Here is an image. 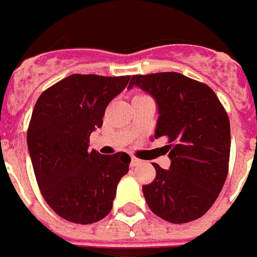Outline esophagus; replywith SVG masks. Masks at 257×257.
I'll list each match as a JSON object with an SVG mask.
<instances>
[{
    "instance_id": "obj_1",
    "label": "esophagus",
    "mask_w": 257,
    "mask_h": 257,
    "mask_svg": "<svg viewBox=\"0 0 257 257\" xmlns=\"http://www.w3.org/2000/svg\"><path fill=\"white\" fill-rule=\"evenodd\" d=\"M141 163V161L140 159H137V158H132V162H130V166L134 167V166H138Z\"/></svg>"
}]
</instances>
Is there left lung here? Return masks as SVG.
Instances as JSON below:
<instances>
[{"label": "left lung", "instance_id": "left-lung-1", "mask_svg": "<svg viewBox=\"0 0 257 257\" xmlns=\"http://www.w3.org/2000/svg\"><path fill=\"white\" fill-rule=\"evenodd\" d=\"M158 102L155 138L166 137L172 165L152 163L156 177L144 185L149 209L161 219L181 224L202 217L217 199L228 174L230 120L214 91L176 72L132 76Z\"/></svg>", "mask_w": 257, "mask_h": 257}]
</instances>
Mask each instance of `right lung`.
Returning a JSON list of instances; mask_svg holds the SVG:
<instances>
[{
	"label": "right lung",
	"instance_id": "obj_1",
	"mask_svg": "<svg viewBox=\"0 0 257 257\" xmlns=\"http://www.w3.org/2000/svg\"><path fill=\"white\" fill-rule=\"evenodd\" d=\"M130 76H67L38 96L27 128V147L38 188L62 219L91 224L108 216L116 187L128 172L125 152L88 151L109 102Z\"/></svg>",
	"mask_w": 257,
	"mask_h": 257
}]
</instances>
